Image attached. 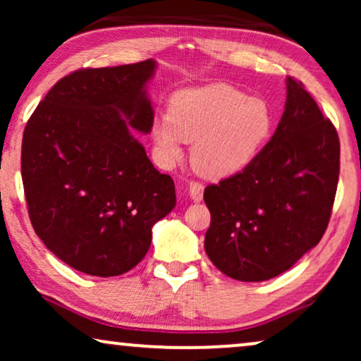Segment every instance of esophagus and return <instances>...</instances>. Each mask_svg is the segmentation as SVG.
<instances>
[{"label": "esophagus", "mask_w": 361, "mask_h": 361, "mask_svg": "<svg viewBox=\"0 0 361 361\" xmlns=\"http://www.w3.org/2000/svg\"><path fill=\"white\" fill-rule=\"evenodd\" d=\"M189 195L194 202H200L204 199V184H200V182H190Z\"/></svg>", "instance_id": "1"}]
</instances>
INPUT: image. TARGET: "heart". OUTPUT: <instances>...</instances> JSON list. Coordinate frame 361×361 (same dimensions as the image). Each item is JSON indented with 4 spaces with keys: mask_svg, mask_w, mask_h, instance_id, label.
Listing matches in <instances>:
<instances>
[{
    "mask_svg": "<svg viewBox=\"0 0 361 361\" xmlns=\"http://www.w3.org/2000/svg\"><path fill=\"white\" fill-rule=\"evenodd\" d=\"M273 125V111L263 98L212 83L177 92L169 115L157 118L152 126V137L167 164L180 159L184 142H194L195 171L219 180L243 171L258 156Z\"/></svg>",
    "mask_w": 361,
    "mask_h": 361,
    "instance_id": "obj_1",
    "label": "heart"
}]
</instances>
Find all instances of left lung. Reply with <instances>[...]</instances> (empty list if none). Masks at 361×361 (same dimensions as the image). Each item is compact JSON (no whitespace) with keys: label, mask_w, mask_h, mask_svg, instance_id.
<instances>
[{"label":"left lung","mask_w":361,"mask_h":361,"mask_svg":"<svg viewBox=\"0 0 361 361\" xmlns=\"http://www.w3.org/2000/svg\"><path fill=\"white\" fill-rule=\"evenodd\" d=\"M273 137L238 174L207 185L205 251L221 273L259 283L312 250L327 230L340 172V141L304 85L286 78Z\"/></svg>","instance_id":"left-lung-1"}]
</instances>
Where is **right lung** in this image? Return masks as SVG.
<instances>
[{
    "label": "right lung",
    "mask_w": 361,
    "mask_h": 361,
    "mask_svg": "<svg viewBox=\"0 0 361 361\" xmlns=\"http://www.w3.org/2000/svg\"><path fill=\"white\" fill-rule=\"evenodd\" d=\"M157 63L82 68L54 85L23 135L21 174L36 235L59 259L110 278L145 258L152 226L176 207L131 130L147 135L146 85Z\"/></svg>",
    "instance_id": "1"
}]
</instances>
